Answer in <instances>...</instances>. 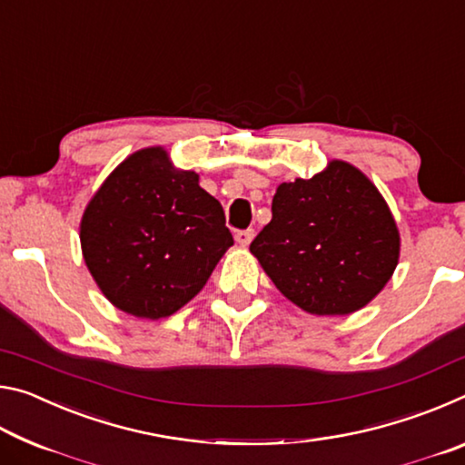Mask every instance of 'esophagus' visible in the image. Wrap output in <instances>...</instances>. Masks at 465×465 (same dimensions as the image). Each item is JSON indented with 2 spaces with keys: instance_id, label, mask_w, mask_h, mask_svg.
<instances>
[{
  "instance_id": "1",
  "label": "esophagus",
  "mask_w": 465,
  "mask_h": 465,
  "mask_svg": "<svg viewBox=\"0 0 465 465\" xmlns=\"http://www.w3.org/2000/svg\"><path fill=\"white\" fill-rule=\"evenodd\" d=\"M252 240H254V230H242L235 233V242H238L243 248H246Z\"/></svg>"
}]
</instances>
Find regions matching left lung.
I'll use <instances>...</instances> for the list:
<instances>
[{"mask_svg": "<svg viewBox=\"0 0 465 465\" xmlns=\"http://www.w3.org/2000/svg\"><path fill=\"white\" fill-rule=\"evenodd\" d=\"M250 252L297 308L349 316L388 285L400 261V232L371 180L332 160L310 180L279 184L271 223Z\"/></svg>", "mask_w": 465, "mask_h": 465, "instance_id": "left-lung-1", "label": "left lung"}]
</instances>
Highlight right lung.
Listing matches in <instances>:
<instances>
[{"label":"right lung","mask_w":465,"mask_h":465,"mask_svg":"<svg viewBox=\"0 0 465 465\" xmlns=\"http://www.w3.org/2000/svg\"><path fill=\"white\" fill-rule=\"evenodd\" d=\"M80 242L104 297L141 320L184 308L233 246L222 203L162 145L139 149L110 172L85 204Z\"/></svg>","instance_id":"add662e5"}]
</instances>
